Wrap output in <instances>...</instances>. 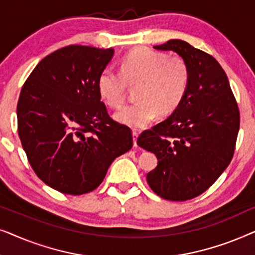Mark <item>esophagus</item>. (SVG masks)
Listing matches in <instances>:
<instances>
[{"instance_id":"1","label":"esophagus","mask_w":255,"mask_h":255,"mask_svg":"<svg viewBox=\"0 0 255 255\" xmlns=\"http://www.w3.org/2000/svg\"><path fill=\"white\" fill-rule=\"evenodd\" d=\"M132 135H133V145L137 146V138L139 135V131L138 130H133L132 131Z\"/></svg>"}]
</instances>
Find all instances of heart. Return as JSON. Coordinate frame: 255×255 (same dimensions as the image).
Listing matches in <instances>:
<instances>
[{
  "instance_id": "heart-1",
  "label": "heart",
  "mask_w": 255,
  "mask_h": 255,
  "mask_svg": "<svg viewBox=\"0 0 255 255\" xmlns=\"http://www.w3.org/2000/svg\"><path fill=\"white\" fill-rule=\"evenodd\" d=\"M190 82L189 66L180 57L151 48H137L122 59L120 72L106 68L99 79V93L107 106L124 104L128 86L135 87L137 102L115 114V120L134 128H142L155 117L173 113L186 96Z\"/></svg>"
}]
</instances>
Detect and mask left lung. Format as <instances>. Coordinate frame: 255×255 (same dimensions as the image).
I'll use <instances>...</instances> for the list:
<instances>
[{"label": "left lung", "mask_w": 255, "mask_h": 255, "mask_svg": "<svg viewBox=\"0 0 255 255\" xmlns=\"http://www.w3.org/2000/svg\"><path fill=\"white\" fill-rule=\"evenodd\" d=\"M155 50L174 51L189 66L187 94L174 113L138 137L158 158L147 183L160 197L187 201L210 188L231 162L240 114L224 69L212 55L180 39Z\"/></svg>", "instance_id": "8db88e82"}]
</instances>
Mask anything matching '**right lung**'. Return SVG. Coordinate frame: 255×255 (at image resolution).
<instances>
[{
	"instance_id": "add662e5",
	"label": "right lung",
	"mask_w": 255,
	"mask_h": 255,
	"mask_svg": "<svg viewBox=\"0 0 255 255\" xmlns=\"http://www.w3.org/2000/svg\"><path fill=\"white\" fill-rule=\"evenodd\" d=\"M114 48L69 45L45 57L20 90L18 135L31 167L48 187L82 195L102 183L132 145L131 128L108 114L99 79Z\"/></svg>"
}]
</instances>
